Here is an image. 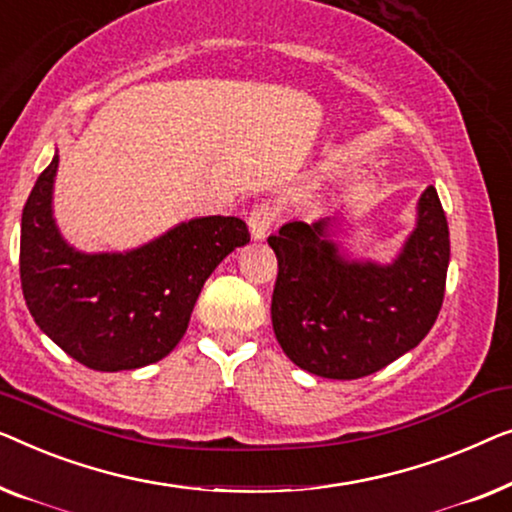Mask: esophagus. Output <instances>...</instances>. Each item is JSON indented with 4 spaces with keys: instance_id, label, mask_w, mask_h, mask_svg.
<instances>
[{
    "instance_id": "esophagus-1",
    "label": "esophagus",
    "mask_w": 512,
    "mask_h": 512,
    "mask_svg": "<svg viewBox=\"0 0 512 512\" xmlns=\"http://www.w3.org/2000/svg\"><path fill=\"white\" fill-rule=\"evenodd\" d=\"M276 218H278L276 206H271L269 201H259V204L250 208L248 213L250 234H253L255 239H264L266 232L273 227V222H276Z\"/></svg>"
}]
</instances>
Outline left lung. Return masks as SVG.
<instances>
[{
  "mask_svg": "<svg viewBox=\"0 0 512 512\" xmlns=\"http://www.w3.org/2000/svg\"><path fill=\"white\" fill-rule=\"evenodd\" d=\"M329 227V218L297 220L266 239L278 257L271 322L299 369L355 380L385 369L434 327L450 262L448 220L429 185L415 232L390 266L345 262Z\"/></svg>",
  "mask_w": 512,
  "mask_h": 512,
  "instance_id": "8db88e82",
  "label": "left lung"
}]
</instances>
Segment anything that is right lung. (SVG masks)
<instances>
[{"mask_svg": "<svg viewBox=\"0 0 512 512\" xmlns=\"http://www.w3.org/2000/svg\"><path fill=\"white\" fill-rule=\"evenodd\" d=\"M55 171L57 155L34 183L20 227V283L34 322L88 369L160 362L183 338L215 266L250 241L246 222L211 215L132 253L83 255L57 234Z\"/></svg>", "mask_w": 512, "mask_h": 512, "instance_id": "add662e5", "label": "right lung"}]
</instances>
